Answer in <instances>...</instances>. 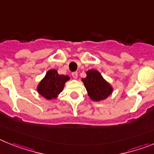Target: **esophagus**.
<instances>
[{
	"instance_id": "obj_1",
	"label": "esophagus",
	"mask_w": 154,
	"mask_h": 154,
	"mask_svg": "<svg viewBox=\"0 0 154 154\" xmlns=\"http://www.w3.org/2000/svg\"><path fill=\"white\" fill-rule=\"evenodd\" d=\"M72 75L74 79H77L78 78V72H74L72 73Z\"/></svg>"
}]
</instances>
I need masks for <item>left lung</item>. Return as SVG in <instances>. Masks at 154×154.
<instances>
[{"mask_svg": "<svg viewBox=\"0 0 154 154\" xmlns=\"http://www.w3.org/2000/svg\"><path fill=\"white\" fill-rule=\"evenodd\" d=\"M88 95L93 101H101L112 94V85L103 79L100 72L94 69L86 72V77L82 79Z\"/></svg>", "mask_w": 154, "mask_h": 154, "instance_id": "1", "label": "left lung"}]
</instances>
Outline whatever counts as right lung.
<instances>
[{
    "mask_svg": "<svg viewBox=\"0 0 154 154\" xmlns=\"http://www.w3.org/2000/svg\"><path fill=\"white\" fill-rule=\"evenodd\" d=\"M70 79L69 76L59 75L55 69H50L47 72L44 79L39 82L37 91L46 99H56L63 90L65 83Z\"/></svg>",
    "mask_w": 154,
    "mask_h": 154,
    "instance_id": "add662e5",
    "label": "right lung"
}]
</instances>
